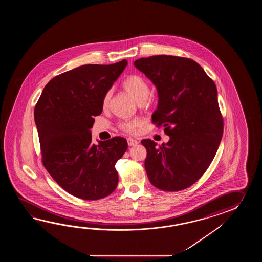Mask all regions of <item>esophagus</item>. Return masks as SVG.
<instances>
[{"instance_id": "1", "label": "esophagus", "mask_w": 262, "mask_h": 262, "mask_svg": "<svg viewBox=\"0 0 262 262\" xmlns=\"http://www.w3.org/2000/svg\"><path fill=\"white\" fill-rule=\"evenodd\" d=\"M127 143H128L129 146H136V145L138 144V141L136 139H132V138H128L127 139Z\"/></svg>"}]
</instances>
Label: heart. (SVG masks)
Listing matches in <instances>:
<instances>
[{"instance_id": "obj_1", "label": "heart", "mask_w": 262, "mask_h": 262, "mask_svg": "<svg viewBox=\"0 0 262 262\" xmlns=\"http://www.w3.org/2000/svg\"><path fill=\"white\" fill-rule=\"evenodd\" d=\"M123 89L125 90V92L139 104L143 103L150 95L149 84L144 78L137 75H132V76H129L128 78H125L123 80ZM111 95L112 93L107 92L106 95L104 96L103 102H102L103 107H106L108 105ZM138 125H139L138 121H129L126 123H123L121 125V127L126 132H133Z\"/></svg>"}]
</instances>
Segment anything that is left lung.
<instances>
[{
  "instance_id": "8db88e82",
  "label": "left lung",
  "mask_w": 262,
  "mask_h": 262,
  "mask_svg": "<svg viewBox=\"0 0 262 262\" xmlns=\"http://www.w3.org/2000/svg\"><path fill=\"white\" fill-rule=\"evenodd\" d=\"M134 66L156 86L158 105L151 119L169 136L160 146L141 140L147 150L148 178L164 191L185 189L206 171L222 139L216 86L198 62L187 58L150 56Z\"/></svg>"
}]
</instances>
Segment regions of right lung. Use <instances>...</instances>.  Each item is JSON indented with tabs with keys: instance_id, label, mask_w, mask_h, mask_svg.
<instances>
[{
	"instance_id": "obj_1",
	"label": "right lung",
	"mask_w": 262,
	"mask_h": 262,
	"mask_svg": "<svg viewBox=\"0 0 262 262\" xmlns=\"http://www.w3.org/2000/svg\"><path fill=\"white\" fill-rule=\"evenodd\" d=\"M126 66L123 60L62 73L45 86L34 107L45 167L57 184L81 200H100L117 187L115 164L127 150V141L115 137L95 145L90 129Z\"/></svg>"
}]
</instances>
